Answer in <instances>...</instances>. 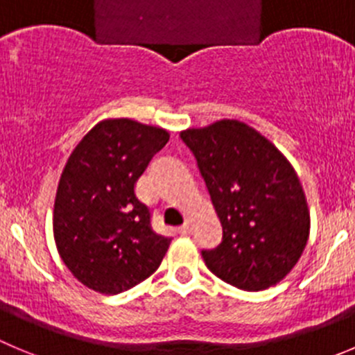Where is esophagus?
Instances as JSON below:
<instances>
[{
	"label": "esophagus",
	"mask_w": 355,
	"mask_h": 355,
	"mask_svg": "<svg viewBox=\"0 0 355 355\" xmlns=\"http://www.w3.org/2000/svg\"><path fill=\"white\" fill-rule=\"evenodd\" d=\"M180 234H181V235L191 234V223H190V221H184V225L180 228Z\"/></svg>",
	"instance_id": "esophagus-1"
}]
</instances>
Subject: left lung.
<instances>
[{
    "label": "left lung",
    "mask_w": 355,
    "mask_h": 355,
    "mask_svg": "<svg viewBox=\"0 0 355 355\" xmlns=\"http://www.w3.org/2000/svg\"><path fill=\"white\" fill-rule=\"evenodd\" d=\"M181 139L223 226L221 244L202 251L207 268L244 291L281 282L298 263L310 230L295 168L266 137L237 120L188 129Z\"/></svg>",
    "instance_id": "left-lung-1"
}]
</instances>
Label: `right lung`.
I'll return each instance as SVG.
<instances>
[{
	"mask_svg": "<svg viewBox=\"0 0 355 355\" xmlns=\"http://www.w3.org/2000/svg\"><path fill=\"white\" fill-rule=\"evenodd\" d=\"M167 141V130L116 118L97 123L71 153L57 188L53 237L87 288L118 295L160 266L171 239L151 228L136 183Z\"/></svg>",
	"mask_w": 355,
	"mask_h": 355,
	"instance_id": "add662e5",
	"label": "right lung"
}]
</instances>
